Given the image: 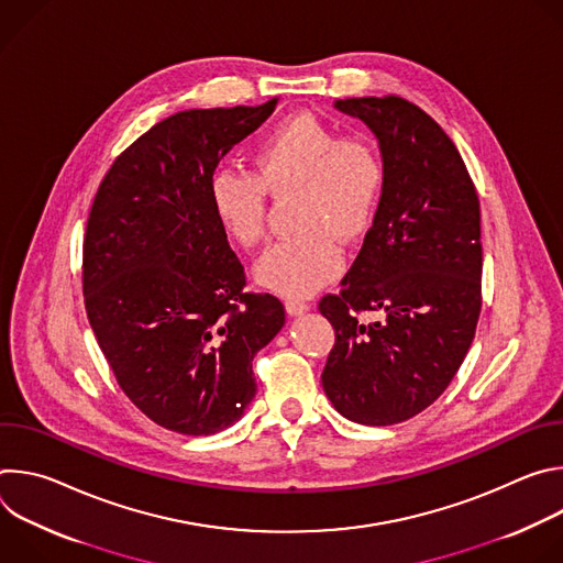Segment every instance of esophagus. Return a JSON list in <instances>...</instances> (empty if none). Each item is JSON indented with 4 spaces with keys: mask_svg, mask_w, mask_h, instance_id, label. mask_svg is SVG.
<instances>
[{
    "mask_svg": "<svg viewBox=\"0 0 563 563\" xmlns=\"http://www.w3.org/2000/svg\"><path fill=\"white\" fill-rule=\"evenodd\" d=\"M285 307H287L289 316H300V313H305L309 309V302L302 300V298H287Z\"/></svg>",
    "mask_w": 563,
    "mask_h": 563,
    "instance_id": "obj_1",
    "label": "esophagus"
}]
</instances>
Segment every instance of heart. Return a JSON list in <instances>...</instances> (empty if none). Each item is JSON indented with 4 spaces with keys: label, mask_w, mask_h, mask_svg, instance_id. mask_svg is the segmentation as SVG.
<instances>
[{
    "label": "heart",
    "mask_w": 563,
    "mask_h": 563,
    "mask_svg": "<svg viewBox=\"0 0 563 563\" xmlns=\"http://www.w3.org/2000/svg\"><path fill=\"white\" fill-rule=\"evenodd\" d=\"M254 172L220 167L209 178V205L238 247L256 250L267 233V194H294V235L258 263L263 287L305 298L330 283L343 265L336 243L361 238L376 213L385 157L376 140L341 133L332 122L296 113L265 131L252 151Z\"/></svg>",
    "instance_id": "b5f03b06"
}]
</instances>
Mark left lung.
I'll use <instances>...</instances> for the list:
<instances>
[{
	"instance_id": "8db88e82",
	"label": "left lung",
	"mask_w": 563,
	"mask_h": 563,
	"mask_svg": "<svg viewBox=\"0 0 563 563\" xmlns=\"http://www.w3.org/2000/svg\"><path fill=\"white\" fill-rule=\"evenodd\" d=\"M336 109L378 137L385 185L339 294L318 309L336 334L320 374L332 406L363 426L430 408L459 372L481 313V209L448 133L398 96Z\"/></svg>"
}]
</instances>
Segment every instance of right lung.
Wrapping results in <instances>:
<instances>
[{
	"label": "right lung",
	"mask_w": 563,
	"mask_h": 563,
	"mask_svg": "<svg viewBox=\"0 0 563 563\" xmlns=\"http://www.w3.org/2000/svg\"><path fill=\"white\" fill-rule=\"evenodd\" d=\"M276 109L180 111L107 172L87 220L82 291L98 345L131 404L178 434H216L256 396L252 361L285 325L209 205L222 155Z\"/></svg>",
	"instance_id": "obj_1"
}]
</instances>
